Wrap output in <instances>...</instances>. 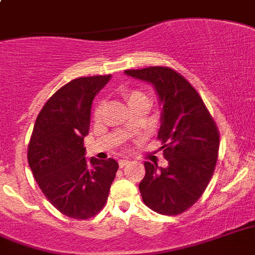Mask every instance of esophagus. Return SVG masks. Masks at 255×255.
Masks as SVG:
<instances>
[{
    "label": "esophagus",
    "instance_id": "esophagus-1",
    "mask_svg": "<svg viewBox=\"0 0 255 255\" xmlns=\"http://www.w3.org/2000/svg\"><path fill=\"white\" fill-rule=\"evenodd\" d=\"M129 162H130L129 160H120V161H119V166H120V167H125L126 165L129 164Z\"/></svg>",
    "mask_w": 255,
    "mask_h": 255
}]
</instances>
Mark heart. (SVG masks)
Returning <instances> with one entry per match:
<instances>
[{
  "mask_svg": "<svg viewBox=\"0 0 255 255\" xmlns=\"http://www.w3.org/2000/svg\"><path fill=\"white\" fill-rule=\"evenodd\" d=\"M124 99L128 102V104L130 106V108H134L136 106H149V97L145 91L140 90V89H131L126 88L121 91ZM104 110V101L103 99H98L95 102L94 107H93V112H91V116L95 121L102 119V115H103Z\"/></svg>",
  "mask_w": 255,
  "mask_h": 255,
  "instance_id": "obj_1",
  "label": "heart"
}]
</instances>
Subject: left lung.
I'll use <instances>...</instances> for the list:
<instances>
[{
  "mask_svg": "<svg viewBox=\"0 0 255 255\" xmlns=\"http://www.w3.org/2000/svg\"><path fill=\"white\" fill-rule=\"evenodd\" d=\"M128 76L151 82L162 103L158 140L169 165L144 162L139 183L143 202L153 212L178 215L205 192L218 160L219 130L200 94L170 67L128 69Z\"/></svg>",
  "mask_w": 255,
  "mask_h": 255,
  "instance_id": "obj_1",
  "label": "left lung"
}]
</instances>
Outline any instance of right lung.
Segmentation results:
<instances>
[{"instance_id": "add662e5", "label": "right lung", "mask_w": 255, "mask_h": 255, "mask_svg": "<svg viewBox=\"0 0 255 255\" xmlns=\"http://www.w3.org/2000/svg\"><path fill=\"white\" fill-rule=\"evenodd\" d=\"M110 78H75L55 91L38 113L28 144V164L45 197L78 221L103 209L119 169L113 158H85L93 99Z\"/></svg>"}]
</instances>
